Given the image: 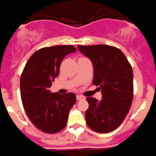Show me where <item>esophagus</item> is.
<instances>
[{
    "label": "esophagus",
    "mask_w": 156,
    "mask_h": 156,
    "mask_svg": "<svg viewBox=\"0 0 156 156\" xmlns=\"http://www.w3.org/2000/svg\"><path fill=\"white\" fill-rule=\"evenodd\" d=\"M84 97H83V96L81 95H76V100L77 101H80V100H82L83 99Z\"/></svg>",
    "instance_id": "obj_1"
}]
</instances>
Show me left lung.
Wrapping results in <instances>:
<instances>
[{
	"label": "left lung",
	"instance_id": "left-lung-1",
	"mask_svg": "<svg viewBox=\"0 0 156 156\" xmlns=\"http://www.w3.org/2000/svg\"><path fill=\"white\" fill-rule=\"evenodd\" d=\"M94 65L93 84L101 90L102 98H86L89 108L86 122L98 133H108L121 125L133 101V71L119 48L107 45H78Z\"/></svg>",
	"mask_w": 156,
	"mask_h": 156
}]
</instances>
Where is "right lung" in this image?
Wrapping results in <instances>:
<instances>
[{"mask_svg": "<svg viewBox=\"0 0 156 156\" xmlns=\"http://www.w3.org/2000/svg\"><path fill=\"white\" fill-rule=\"evenodd\" d=\"M76 51L71 45L40 48L30 57L21 73L24 109L32 124L45 133H57L65 128L69 112L76 103L73 93L52 94L48 90L58 75L64 57Z\"/></svg>", "mask_w": 156, "mask_h": 156, "instance_id": "right-lung-1", "label": "right lung"}]
</instances>
